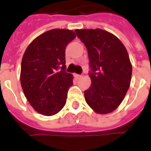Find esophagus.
Returning <instances> with one entry per match:
<instances>
[{
  "instance_id": "34e87169",
  "label": "esophagus",
  "mask_w": 151,
  "mask_h": 151,
  "mask_svg": "<svg viewBox=\"0 0 151 151\" xmlns=\"http://www.w3.org/2000/svg\"><path fill=\"white\" fill-rule=\"evenodd\" d=\"M75 77H76V78H77V79H79V78H81L82 76L80 75V74H75Z\"/></svg>"
}]
</instances>
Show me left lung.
I'll return each instance as SVG.
<instances>
[{"mask_svg": "<svg viewBox=\"0 0 151 151\" xmlns=\"http://www.w3.org/2000/svg\"><path fill=\"white\" fill-rule=\"evenodd\" d=\"M88 50L92 85L85 91L86 103L98 114L114 111L130 86L132 67L129 54L114 34L101 29H75Z\"/></svg>", "mask_w": 151, "mask_h": 151, "instance_id": "1", "label": "left lung"}]
</instances>
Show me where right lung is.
<instances>
[{
  "instance_id": "right-lung-1",
  "label": "right lung",
  "mask_w": 151,
  "mask_h": 151,
  "mask_svg": "<svg viewBox=\"0 0 151 151\" xmlns=\"http://www.w3.org/2000/svg\"><path fill=\"white\" fill-rule=\"evenodd\" d=\"M75 37L70 29H51L36 37L25 51L20 82L27 100L41 114H55L66 104L73 75L65 70V50Z\"/></svg>"
}]
</instances>
